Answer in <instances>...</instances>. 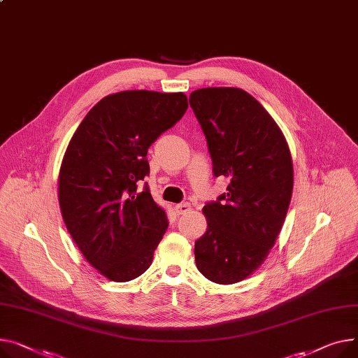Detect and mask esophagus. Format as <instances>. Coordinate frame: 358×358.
<instances>
[{
	"label": "esophagus",
	"mask_w": 358,
	"mask_h": 358,
	"mask_svg": "<svg viewBox=\"0 0 358 358\" xmlns=\"http://www.w3.org/2000/svg\"><path fill=\"white\" fill-rule=\"evenodd\" d=\"M189 210H192V204H189V203H180V204L176 206V211H177L178 214H185V213H188Z\"/></svg>",
	"instance_id": "1"
}]
</instances>
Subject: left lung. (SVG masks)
Listing matches in <instances>:
<instances>
[{"instance_id":"1","label":"left lung","mask_w":358,"mask_h":358,"mask_svg":"<svg viewBox=\"0 0 358 358\" xmlns=\"http://www.w3.org/2000/svg\"><path fill=\"white\" fill-rule=\"evenodd\" d=\"M216 177L227 193L204 206L207 230L196 241L199 271L211 282L246 279L266 259L291 203L294 169L279 127L252 94L206 87L189 94Z\"/></svg>"}]
</instances>
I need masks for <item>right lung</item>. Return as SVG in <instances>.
I'll return each mask as SVG.
<instances>
[{"instance_id":"add662e5","label":"right lung","mask_w":358,"mask_h":358,"mask_svg":"<svg viewBox=\"0 0 358 358\" xmlns=\"http://www.w3.org/2000/svg\"><path fill=\"white\" fill-rule=\"evenodd\" d=\"M188 108L184 93L127 90L94 105L71 136L59 173L64 224L103 276L128 282L152 264L169 219L145 182L148 148Z\"/></svg>"}]
</instances>
